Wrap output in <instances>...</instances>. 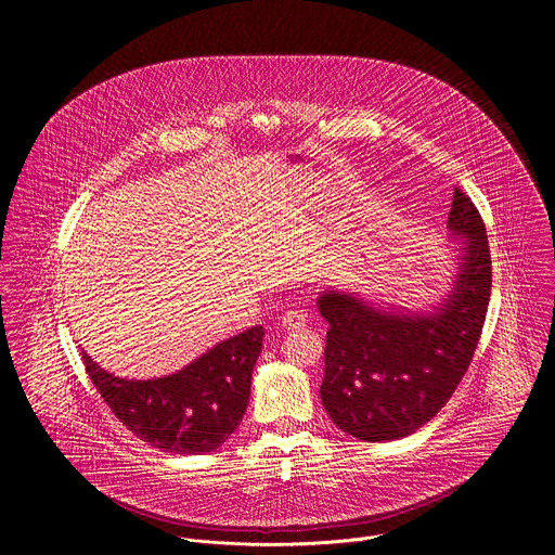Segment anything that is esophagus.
<instances>
[{
	"instance_id": "obj_1",
	"label": "esophagus",
	"mask_w": 555,
	"mask_h": 555,
	"mask_svg": "<svg viewBox=\"0 0 555 555\" xmlns=\"http://www.w3.org/2000/svg\"><path fill=\"white\" fill-rule=\"evenodd\" d=\"M283 330H302L305 327V313L300 309H287L281 315Z\"/></svg>"
}]
</instances>
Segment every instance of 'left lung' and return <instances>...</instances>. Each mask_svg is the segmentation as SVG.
<instances>
[{"label": "left lung", "instance_id": "obj_1", "mask_svg": "<svg viewBox=\"0 0 555 555\" xmlns=\"http://www.w3.org/2000/svg\"><path fill=\"white\" fill-rule=\"evenodd\" d=\"M448 228L465 236L461 274L433 315L388 313L325 292L330 323L321 398L332 422L362 441L413 435L452 398L479 345L492 294V257L481 212L456 186Z\"/></svg>", "mask_w": 555, "mask_h": 555}]
</instances>
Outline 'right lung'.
Listing matches in <instances>:
<instances>
[{"instance_id":"1","label":"right lung","mask_w":555,"mask_h":555,"mask_svg":"<svg viewBox=\"0 0 555 555\" xmlns=\"http://www.w3.org/2000/svg\"><path fill=\"white\" fill-rule=\"evenodd\" d=\"M263 327L219 343L186 369L146 382L120 379L83 353L112 413L142 441L171 454L217 450L244 420Z\"/></svg>"}]
</instances>
